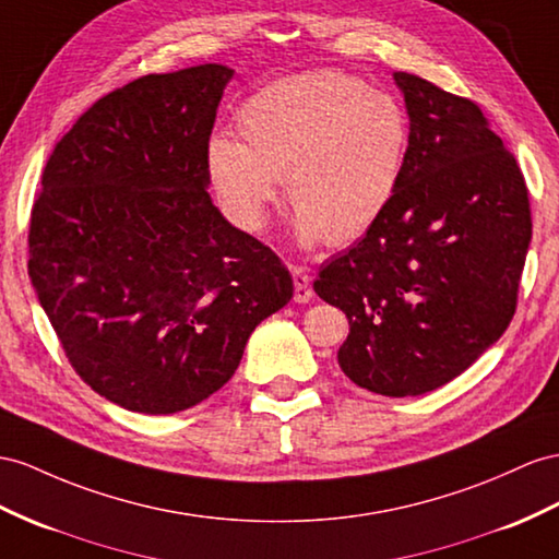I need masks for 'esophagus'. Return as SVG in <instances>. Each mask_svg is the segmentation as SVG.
Segmentation results:
<instances>
[{
  "label": "esophagus",
  "mask_w": 559,
  "mask_h": 559,
  "mask_svg": "<svg viewBox=\"0 0 559 559\" xmlns=\"http://www.w3.org/2000/svg\"><path fill=\"white\" fill-rule=\"evenodd\" d=\"M290 274H293V283H295V302H309V299L313 297L309 274L302 266H293Z\"/></svg>",
  "instance_id": "esophagus-1"
}]
</instances>
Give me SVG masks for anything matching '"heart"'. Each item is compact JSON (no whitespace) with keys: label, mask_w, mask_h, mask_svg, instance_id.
Segmentation results:
<instances>
[{"label":"heart","mask_w":559,"mask_h":559,"mask_svg":"<svg viewBox=\"0 0 559 559\" xmlns=\"http://www.w3.org/2000/svg\"><path fill=\"white\" fill-rule=\"evenodd\" d=\"M238 132L242 143L214 136L207 146L222 207L246 231H262L285 179L307 248L364 236L390 207L408 153L402 104L337 70L266 84L240 106Z\"/></svg>","instance_id":"1"}]
</instances>
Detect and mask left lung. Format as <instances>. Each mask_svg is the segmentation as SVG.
Listing matches in <instances>:
<instances>
[{"label": "left lung", "mask_w": 559, "mask_h": 559, "mask_svg": "<svg viewBox=\"0 0 559 559\" xmlns=\"http://www.w3.org/2000/svg\"><path fill=\"white\" fill-rule=\"evenodd\" d=\"M408 153L382 217L321 266L313 290L349 319L337 364L382 396L451 382L506 333L532 242L522 171L477 104L394 73Z\"/></svg>", "instance_id": "8db88e82"}]
</instances>
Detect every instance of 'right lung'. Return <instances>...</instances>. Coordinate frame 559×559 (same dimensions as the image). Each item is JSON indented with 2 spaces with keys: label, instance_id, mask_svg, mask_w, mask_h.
Segmentation results:
<instances>
[{
  "label": "right lung",
  "instance_id": "add662e5",
  "mask_svg": "<svg viewBox=\"0 0 559 559\" xmlns=\"http://www.w3.org/2000/svg\"><path fill=\"white\" fill-rule=\"evenodd\" d=\"M231 78L205 63L124 84L56 143L41 175L27 274L75 373L127 411L205 402L293 297L278 257L207 193Z\"/></svg>",
  "mask_w": 559,
  "mask_h": 559
}]
</instances>
